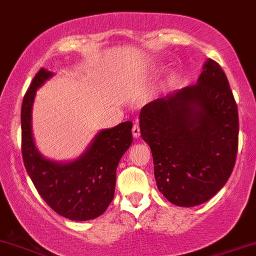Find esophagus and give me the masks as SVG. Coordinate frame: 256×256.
<instances>
[{
	"label": "esophagus",
	"mask_w": 256,
	"mask_h": 256,
	"mask_svg": "<svg viewBox=\"0 0 256 256\" xmlns=\"http://www.w3.org/2000/svg\"><path fill=\"white\" fill-rule=\"evenodd\" d=\"M132 134H133V137H134V138H138V137H140V126H138L137 123H134V124H133V128H132Z\"/></svg>",
	"instance_id": "1"
}]
</instances>
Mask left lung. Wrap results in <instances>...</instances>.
<instances>
[{"mask_svg": "<svg viewBox=\"0 0 256 256\" xmlns=\"http://www.w3.org/2000/svg\"><path fill=\"white\" fill-rule=\"evenodd\" d=\"M140 128L152 151L157 188L172 204H202L228 180L238 154V112L213 60L196 85L144 105Z\"/></svg>", "mask_w": 256, "mask_h": 256, "instance_id": "1", "label": "left lung"}]
</instances>
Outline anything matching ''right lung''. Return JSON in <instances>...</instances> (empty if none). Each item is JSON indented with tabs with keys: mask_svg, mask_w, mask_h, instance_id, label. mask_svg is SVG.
Returning <instances> with one entry per match:
<instances>
[{
	"mask_svg": "<svg viewBox=\"0 0 256 256\" xmlns=\"http://www.w3.org/2000/svg\"><path fill=\"white\" fill-rule=\"evenodd\" d=\"M52 72L42 68L32 78L21 106V152L25 168L46 204L72 221L102 216L114 198L116 166L132 144V122L102 130L88 151L68 164L46 160L34 144L32 108L35 92Z\"/></svg>",
	"mask_w": 256,
	"mask_h": 256,
	"instance_id": "add662e5",
	"label": "right lung"
}]
</instances>
